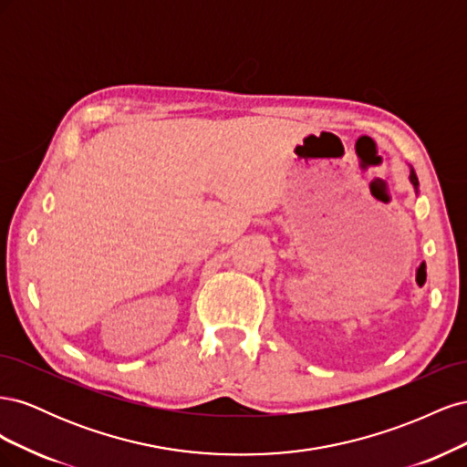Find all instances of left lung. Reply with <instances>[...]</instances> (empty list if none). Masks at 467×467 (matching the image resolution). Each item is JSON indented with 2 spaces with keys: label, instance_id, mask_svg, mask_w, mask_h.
Segmentation results:
<instances>
[{
  "label": "left lung",
  "instance_id": "8db88e82",
  "mask_svg": "<svg viewBox=\"0 0 467 467\" xmlns=\"http://www.w3.org/2000/svg\"><path fill=\"white\" fill-rule=\"evenodd\" d=\"M411 182H413V187L417 189L419 187V179H417V175H415V171H411Z\"/></svg>",
  "mask_w": 467,
  "mask_h": 467
}]
</instances>
